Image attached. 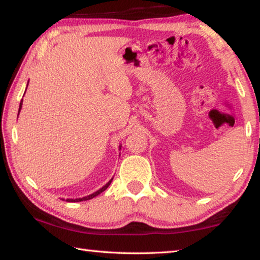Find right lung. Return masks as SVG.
<instances>
[{
  "label": "right lung",
  "mask_w": 260,
  "mask_h": 260,
  "mask_svg": "<svg viewBox=\"0 0 260 260\" xmlns=\"http://www.w3.org/2000/svg\"><path fill=\"white\" fill-rule=\"evenodd\" d=\"M27 86H28V83H27ZM21 107H23V100H21V102H20V105H19V110H18V116H19V112H20V110H21ZM121 149V146H119V150ZM113 179V178H112ZM112 179L110 180L109 182H107L104 184V186L101 188V189H99L98 191H95V192H93V193H90V195H88V196H85V197H82V199H68L67 200V202H74V203H76V202H82V201H88V200H91V199H94V197H96L98 195H100L101 192H103L105 189H107L109 186H110V183H111V181H112ZM63 201H65L64 199H61Z\"/></svg>",
  "instance_id": "obj_1"
}]
</instances>
